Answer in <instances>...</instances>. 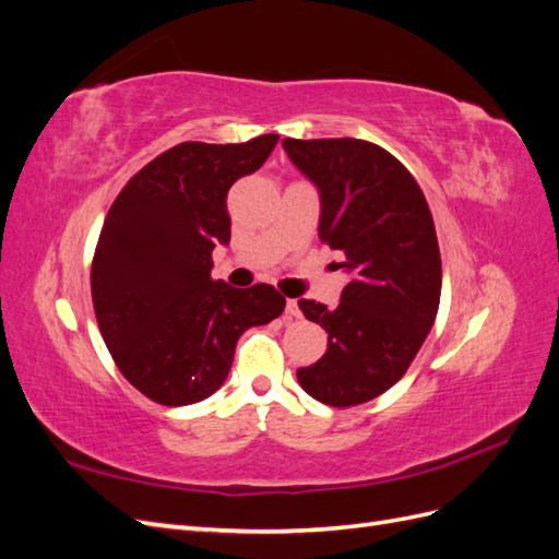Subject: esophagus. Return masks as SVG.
Wrapping results in <instances>:
<instances>
[{
  "mask_svg": "<svg viewBox=\"0 0 559 559\" xmlns=\"http://www.w3.org/2000/svg\"><path fill=\"white\" fill-rule=\"evenodd\" d=\"M286 314H289V317H300V308H298V300L296 298L286 300Z\"/></svg>",
  "mask_w": 559,
  "mask_h": 559,
  "instance_id": "1",
  "label": "esophagus"
}]
</instances>
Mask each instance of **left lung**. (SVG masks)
Here are the masks:
<instances>
[{"label": "left lung", "instance_id": "left-lung-1", "mask_svg": "<svg viewBox=\"0 0 559 559\" xmlns=\"http://www.w3.org/2000/svg\"><path fill=\"white\" fill-rule=\"evenodd\" d=\"M282 144L319 189V240L343 253L337 267L349 273L337 308L298 300L329 347L296 376L312 399L349 408L394 386L433 326L443 280L433 218L415 177L373 142Z\"/></svg>", "mask_w": 559, "mask_h": 559}]
</instances>
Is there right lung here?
Masks as SVG:
<instances>
[{
  "instance_id": "add662e5",
  "label": "right lung",
  "mask_w": 559,
  "mask_h": 559,
  "mask_svg": "<svg viewBox=\"0 0 559 559\" xmlns=\"http://www.w3.org/2000/svg\"><path fill=\"white\" fill-rule=\"evenodd\" d=\"M181 142L134 175L107 212L91 267L93 308L123 378L160 405L212 396L251 326L277 319L270 284L235 289L212 280V249L228 245L226 195L277 144Z\"/></svg>"
}]
</instances>
